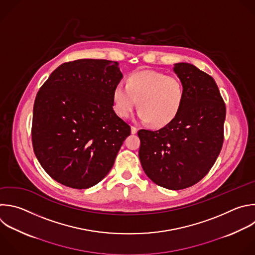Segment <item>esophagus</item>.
Instances as JSON below:
<instances>
[{
    "mask_svg": "<svg viewBox=\"0 0 255 255\" xmlns=\"http://www.w3.org/2000/svg\"><path fill=\"white\" fill-rule=\"evenodd\" d=\"M137 131H138V128H137V127H135V126H132V127H131V133H132V134H136Z\"/></svg>",
    "mask_w": 255,
    "mask_h": 255,
    "instance_id": "esophagus-1",
    "label": "esophagus"
}]
</instances>
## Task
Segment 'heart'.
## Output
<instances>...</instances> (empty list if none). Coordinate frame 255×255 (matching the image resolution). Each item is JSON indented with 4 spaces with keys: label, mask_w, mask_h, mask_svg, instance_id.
Listing matches in <instances>:
<instances>
[{
    "label": "heart",
    "mask_w": 255,
    "mask_h": 255,
    "mask_svg": "<svg viewBox=\"0 0 255 255\" xmlns=\"http://www.w3.org/2000/svg\"><path fill=\"white\" fill-rule=\"evenodd\" d=\"M112 97L114 110L120 117L128 118L138 102V118L142 122L150 121L153 126L163 127L178 115L184 90L178 78L145 70L130 75L126 85H116Z\"/></svg>",
    "instance_id": "heart-1"
}]
</instances>
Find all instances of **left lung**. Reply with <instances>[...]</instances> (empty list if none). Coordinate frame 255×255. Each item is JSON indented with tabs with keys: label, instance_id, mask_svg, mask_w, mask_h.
I'll return each mask as SVG.
<instances>
[{
	"label": "left lung",
	"instance_id": "obj_1",
	"mask_svg": "<svg viewBox=\"0 0 255 255\" xmlns=\"http://www.w3.org/2000/svg\"><path fill=\"white\" fill-rule=\"evenodd\" d=\"M184 99L175 119L157 131L142 129L139 159L146 175L170 190L200 181L223 143L226 108L214 79L189 63H176Z\"/></svg>",
	"mask_w": 255,
	"mask_h": 255
}]
</instances>
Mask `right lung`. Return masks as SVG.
Wrapping results in <instances>:
<instances>
[{"label": "right lung", "mask_w": 255, "mask_h": 255, "mask_svg": "<svg viewBox=\"0 0 255 255\" xmlns=\"http://www.w3.org/2000/svg\"><path fill=\"white\" fill-rule=\"evenodd\" d=\"M122 78L117 62L81 59L59 66L40 88L33 148L57 182L87 189L111 170L131 131L113 109V90Z\"/></svg>", "instance_id": "add662e5"}]
</instances>
